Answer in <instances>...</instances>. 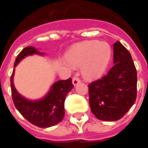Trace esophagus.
<instances>
[{"label": "esophagus", "instance_id": "esophagus-1", "mask_svg": "<svg viewBox=\"0 0 148 148\" xmlns=\"http://www.w3.org/2000/svg\"><path fill=\"white\" fill-rule=\"evenodd\" d=\"M80 82V78H78V77L77 76H74L73 78V85H76L77 84L79 83Z\"/></svg>", "mask_w": 148, "mask_h": 148}]
</instances>
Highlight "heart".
I'll return each mask as SVG.
<instances>
[{"instance_id":"1","label":"heart","mask_w":148,"mask_h":148,"mask_svg":"<svg viewBox=\"0 0 148 148\" xmlns=\"http://www.w3.org/2000/svg\"><path fill=\"white\" fill-rule=\"evenodd\" d=\"M111 49L106 42L91 40L74 46L66 55L70 64L82 66V73L87 79H95L102 75L109 64Z\"/></svg>"}]
</instances>
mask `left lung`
I'll list each match as a JSON object with an SVG mask.
<instances>
[{"mask_svg":"<svg viewBox=\"0 0 148 148\" xmlns=\"http://www.w3.org/2000/svg\"><path fill=\"white\" fill-rule=\"evenodd\" d=\"M113 67L88 85L91 111L98 119L106 121L122 118L137 95V72L131 55L119 41L113 44Z\"/></svg>","mask_w":148,"mask_h":148,"instance_id":"left-lung-1","label":"left lung"}]
</instances>
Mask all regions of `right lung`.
<instances>
[{
	"label": "right lung",
	"mask_w": 148,
	"mask_h": 148,
	"mask_svg": "<svg viewBox=\"0 0 148 148\" xmlns=\"http://www.w3.org/2000/svg\"><path fill=\"white\" fill-rule=\"evenodd\" d=\"M32 54L43 55L32 47H27L18 54L14 66L24 57ZM13 70L10 78L12 97L16 109L30 123L39 127L54 126L64 117V101L66 95L73 89L72 78L60 80L54 83L49 93L38 101L27 100L18 94L13 84Z\"/></svg>",
	"instance_id": "add662e5"
}]
</instances>
